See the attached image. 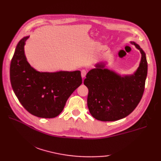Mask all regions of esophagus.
I'll return each mask as SVG.
<instances>
[{
    "mask_svg": "<svg viewBox=\"0 0 161 161\" xmlns=\"http://www.w3.org/2000/svg\"><path fill=\"white\" fill-rule=\"evenodd\" d=\"M81 77L82 78H84L85 77H86V70H82L81 71Z\"/></svg>",
    "mask_w": 161,
    "mask_h": 161,
    "instance_id": "esophagus-1",
    "label": "esophagus"
}]
</instances>
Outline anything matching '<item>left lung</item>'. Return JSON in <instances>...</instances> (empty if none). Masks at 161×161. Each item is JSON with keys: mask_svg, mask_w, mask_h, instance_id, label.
Segmentation results:
<instances>
[{"mask_svg": "<svg viewBox=\"0 0 161 161\" xmlns=\"http://www.w3.org/2000/svg\"><path fill=\"white\" fill-rule=\"evenodd\" d=\"M141 53L137 70L132 75H120L106 68L105 62L95 64L86 75L84 84L88 89V108L100 121H115L134 110L141 101L147 75L146 54L139 45L131 42Z\"/></svg>", "mask_w": 161, "mask_h": 161, "instance_id": "obj_1", "label": "left lung"}]
</instances>
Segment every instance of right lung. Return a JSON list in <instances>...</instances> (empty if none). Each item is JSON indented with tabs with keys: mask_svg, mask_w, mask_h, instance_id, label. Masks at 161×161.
<instances>
[{
	"mask_svg": "<svg viewBox=\"0 0 161 161\" xmlns=\"http://www.w3.org/2000/svg\"><path fill=\"white\" fill-rule=\"evenodd\" d=\"M29 36L17 44L10 64V81L16 96L30 114L43 118H55L67 100L82 83L80 70L39 72L26 59L24 46Z\"/></svg>",
	"mask_w": 161,
	"mask_h": 161,
	"instance_id": "1",
	"label": "right lung"
}]
</instances>
